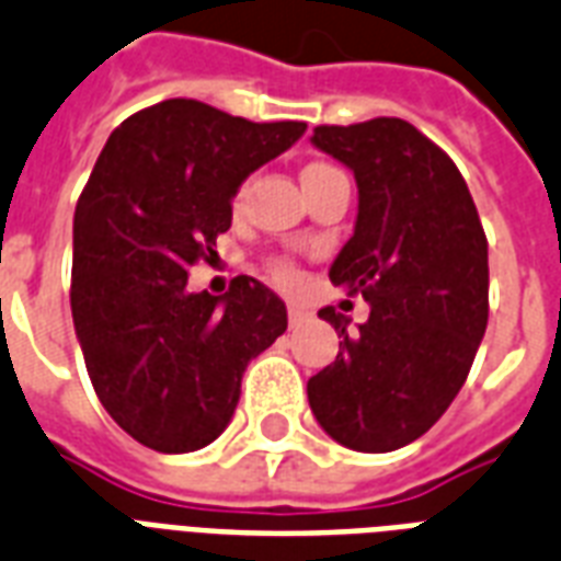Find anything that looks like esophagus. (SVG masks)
Segmentation results:
<instances>
[{"label":"esophagus","mask_w":561,"mask_h":561,"mask_svg":"<svg viewBox=\"0 0 561 561\" xmlns=\"http://www.w3.org/2000/svg\"><path fill=\"white\" fill-rule=\"evenodd\" d=\"M309 320V311L306 306H299V302H288V323L290 327H302Z\"/></svg>","instance_id":"esophagus-1"}]
</instances>
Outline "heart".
Returning <instances> with one entry per match:
<instances>
[{
  "label": "heart",
  "instance_id": "obj_1",
  "mask_svg": "<svg viewBox=\"0 0 561 561\" xmlns=\"http://www.w3.org/2000/svg\"><path fill=\"white\" fill-rule=\"evenodd\" d=\"M320 170H332V167H329V164H309V167H306V170H302V176H311V173H320ZM271 273L279 282H290V279H294V267H290V264H285V262L273 264Z\"/></svg>",
  "mask_w": 561,
  "mask_h": 561
}]
</instances>
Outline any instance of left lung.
I'll return each instance as SVG.
<instances>
[{"mask_svg": "<svg viewBox=\"0 0 561 561\" xmlns=\"http://www.w3.org/2000/svg\"><path fill=\"white\" fill-rule=\"evenodd\" d=\"M311 144L356 176V229L329 279L370 318L350 332L332 306L318 311L344 341L309 379V405L350 450H400L468 379L489 323V241L459 167L412 123L318 126Z\"/></svg>", "mask_w": 561, "mask_h": 561, "instance_id": "obj_1", "label": "left lung"}]
</instances>
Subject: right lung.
Wrapping results in <instances>:
<instances>
[{
  "mask_svg": "<svg viewBox=\"0 0 561 561\" xmlns=\"http://www.w3.org/2000/svg\"><path fill=\"white\" fill-rule=\"evenodd\" d=\"M302 131L164 100L123 119L96 158L72 220V323L100 403L149 450L211 444L247 365L288 329L259 279L211 297L187 290V271L217 255L243 179Z\"/></svg>",
  "mask_w": 561,
  "mask_h": 561,
  "instance_id": "1",
  "label": "right lung"
}]
</instances>
